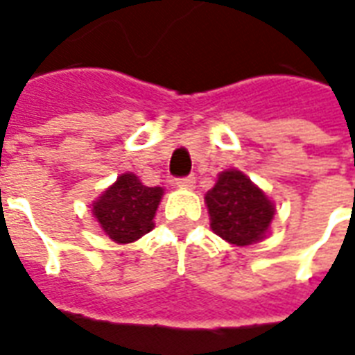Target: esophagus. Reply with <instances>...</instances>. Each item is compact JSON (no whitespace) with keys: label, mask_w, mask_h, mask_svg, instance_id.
<instances>
[{"label":"esophagus","mask_w":355,"mask_h":355,"mask_svg":"<svg viewBox=\"0 0 355 355\" xmlns=\"http://www.w3.org/2000/svg\"><path fill=\"white\" fill-rule=\"evenodd\" d=\"M196 180H194L193 175H189V178H180V180H175V185L180 189H193Z\"/></svg>","instance_id":"34e87169"}]
</instances>
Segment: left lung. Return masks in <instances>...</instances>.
I'll use <instances>...</instances> for the list:
<instances>
[{"mask_svg": "<svg viewBox=\"0 0 355 355\" xmlns=\"http://www.w3.org/2000/svg\"><path fill=\"white\" fill-rule=\"evenodd\" d=\"M204 200L211 230L236 247L262 241L275 218L273 200L238 168L220 172Z\"/></svg>", "mask_w": 355, "mask_h": 355, "instance_id": "left-lung-1", "label": "left lung"}]
</instances>
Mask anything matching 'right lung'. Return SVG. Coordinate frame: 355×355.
<instances>
[{
  "mask_svg": "<svg viewBox=\"0 0 355 355\" xmlns=\"http://www.w3.org/2000/svg\"><path fill=\"white\" fill-rule=\"evenodd\" d=\"M162 194V187H148L137 174L125 172L93 202L92 213L112 241L132 243L155 228L153 218Z\"/></svg>",
  "mask_w": 355,
  "mask_h": 355,
  "instance_id": "1",
  "label": "right lung"
}]
</instances>
